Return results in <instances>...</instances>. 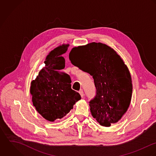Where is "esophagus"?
Instances as JSON below:
<instances>
[{
	"label": "esophagus",
	"instance_id": "34e87169",
	"mask_svg": "<svg viewBox=\"0 0 156 156\" xmlns=\"http://www.w3.org/2000/svg\"><path fill=\"white\" fill-rule=\"evenodd\" d=\"M79 93H80V94H81V98H83V97H84V92L83 91V90H82V89L80 90Z\"/></svg>",
	"mask_w": 156,
	"mask_h": 156
}]
</instances>
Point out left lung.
<instances>
[{
    "label": "left lung",
    "instance_id": "8db88e82",
    "mask_svg": "<svg viewBox=\"0 0 156 156\" xmlns=\"http://www.w3.org/2000/svg\"><path fill=\"white\" fill-rule=\"evenodd\" d=\"M69 59L94 78L96 95L89 105L94 118L104 126L119 121L129 107L133 91L129 72L120 56L107 45L94 42L73 48Z\"/></svg>",
    "mask_w": 156,
    "mask_h": 156
}]
</instances>
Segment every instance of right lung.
I'll return each mask as SVG.
<instances>
[{"label": "right lung", "mask_w": 156, "mask_h": 156, "mask_svg": "<svg viewBox=\"0 0 156 156\" xmlns=\"http://www.w3.org/2000/svg\"><path fill=\"white\" fill-rule=\"evenodd\" d=\"M69 44H62L52 51L42 69L31 84L32 101L37 111L46 120L62 119L81 99L80 94L71 88V78L62 72L65 60L62 57Z\"/></svg>", "instance_id": "right-lung-1"}]
</instances>
